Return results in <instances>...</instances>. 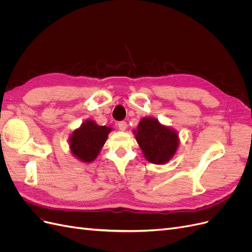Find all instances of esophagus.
Instances as JSON below:
<instances>
[{"label": "esophagus", "instance_id": "esophagus-1", "mask_svg": "<svg viewBox=\"0 0 252 252\" xmlns=\"http://www.w3.org/2000/svg\"><path fill=\"white\" fill-rule=\"evenodd\" d=\"M118 126H119L120 130L125 131L126 128H127V123H126V122H124V121H121V122H119V123H118Z\"/></svg>", "mask_w": 252, "mask_h": 252}]
</instances>
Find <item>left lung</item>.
I'll use <instances>...</instances> for the list:
<instances>
[{
	"label": "left lung",
	"instance_id": "8db88e82",
	"mask_svg": "<svg viewBox=\"0 0 252 252\" xmlns=\"http://www.w3.org/2000/svg\"><path fill=\"white\" fill-rule=\"evenodd\" d=\"M133 133L145 158L150 163H167L179 147L178 132L155 118H143Z\"/></svg>",
	"mask_w": 252,
	"mask_h": 252
}]
</instances>
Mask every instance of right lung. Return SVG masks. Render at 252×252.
I'll return each instance as SVG.
<instances>
[{
	"instance_id": "right-lung-1",
	"label": "right lung",
	"mask_w": 252,
	"mask_h": 252,
	"mask_svg": "<svg viewBox=\"0 0 252 252\" xmlns=\"http://www.w3.org/2000/svg\"><path fill=\"white\" fill-rule=\"evenodd\" d=\"M110 131V127L98 126L93 120L85 121L70 135L69 147L71 154L81 162L90 163L94 161Z\"/></svg>"
}]
</instances>
